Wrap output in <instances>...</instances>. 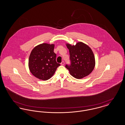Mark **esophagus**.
I'll return each mask as SVG.
<instances>
[{"label":"esophagus","mask_w":125,"mask_h":125,"mask_svg":"<svg viewBox=\"0 0 125 125\" xmlns=\"http://www.w3.org/2000/svg\"><path fill=\"white\" fill-rule=\"evenodd\" d=\"M64 64H65V63H64V61H62V62L61 63V65H64Z\"/></svg>","instance_id":"esophagus-1"}]
</instances>
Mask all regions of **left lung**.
<instances>
[{"label": "left lung", "instance_id": "left-lung-1", "mask_svg": "<svg viewBox=\"0 0 125 125\" xmlns=\"http://www.w3.org/2000/svg\"><path fill=\"white\" fill-rule=\"evenodd\" d=\"M69 49L70 65H65L70 74L73 77L80 79L88 75L93 70L95 66V56L91 49L83 42H79L75 45L65 44Z\"/></svg>", "mask_w": 125, "mask_h": 125}]
</instances>
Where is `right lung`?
<instances>
[{
	"mask_svg": "<svg viewBox=\"0 0 125 125\" xmlns=\"http://www.w3.org/2000/svg\"><path fill=\"white\" fill-rule=\"evenodd\" d=\"M54 44L43 43L32 50L29 59L30 71L36 78L46 81L52 77L60 64L56 60Z\"/></svg>",
	"mask_w": 125,
	"mask_h": 125,
	"instance_id": "1",
	"label": "right lung"
}]
</instances>
